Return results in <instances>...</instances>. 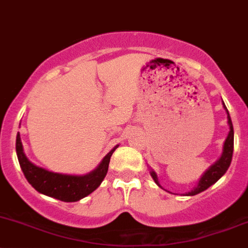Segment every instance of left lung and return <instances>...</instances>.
<instances>
[{"instance_id":"left-lung-1","label":"left lung","mask_w":248,"mask_h":248,"mask_svg":"<svg viewBox=\"0 0 248 248\" xmlns=\"http://www.w3.org/2000/svg\"><path fill=\"white\" fill-rule=\"evenodd\" d=\"M223 107H224V109H226L227 114H228V124H229V129H231V131H229L228 137H227L226 142H224L222 156L219 157V160L215 163V165L211 166V167L209 168L205 173H204L203 177L201 178L200 183H198L197 187H196L193 191H191V192H188L187 193L188 196L197 195V193H200V192H202V191H204V190H206L208 187H210L213 184H215L216 181H217L219 178H221L222 175L226 173V170H228V167L231 166L232 157H233V150H234V130H233V124H232V121H231V117H229V112H228V109H227V107L224 104H223ZM150 174H152L153 179L155 180V183L159 185V181H157V177H156V174H155V172H153L152 170V172H150Z\"/></svg>"}]
</instances>
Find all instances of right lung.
I'll return each mask as SVG.
<instances>
[{"instance_id":"1","label":"right lung","mask_w":248,"mask_h":248,"mask_svg":"<svg viewBox=\"0 0 248 248\" xmlns=\"http://www.w3.org/2000/svg\"><path fill=\"white\" fill-rule=\"evenodd\" d=\"M117 148V147H116ZM112 149L104 157L96 170L87 175H67L60 173L48 172L42 167L33 165L25 155L20 135H16V154L20 167L24 172L27 181L38 191L48 197L56 198L62 202H76L86 197L99 187L101 181L106 177L108 163L112 154L116 150Z\"/></svg>"}]
</instances>
